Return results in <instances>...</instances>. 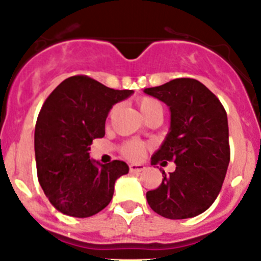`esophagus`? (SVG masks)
I'll return each instance as SVG.
<instances>
[{"instance_id":"34e87169","label":"esophagus","mask_w":261,"mask_h":261,"mask_svg":"<svg viewBox=\"0 0 261 261\" xmlns=\"http://www.w3.org/2000/svg\"><path fill=\"white\" fill-rule=\"evenodd\" d=\"M145 170V166L142 164H131L130 165V171L131 172H142Z\"/></svg>"}]
</instances>
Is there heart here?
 Instances as JSON below:
<instances>
[{
  "instance_id": "1",
  "label": "heart",
  "mask_w": 261,
  "mask_h": 261,
  "mask_svg": "<svg viewBox=\"0 0 261 261\" xmlns=\"http://www.w3.org/2000/svg\"><path fill=\"white\" fill-rule=\"evenodd\" d=\"M139 109L142 112V114L144 116V118H147L148 116H150L154 112L161 111V106L155 99L153 97L144 96L142 99H139L138 101ZM145 145L144 143L139 142V140H130V142L125 143L122 147V153L125 157L130 158V160H139L142 157L143 153H144Z\"/></svg>"
}]
</instances>
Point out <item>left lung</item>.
Listing matches in <instances>:
<instances>
[{"mask_svg": "<svg viewBox=\"0 0 261 261\" xmlns=\"http://www.w3.org/2000/svg\"><path fill=\"white\" fill-rule=\"evenodd\" d=\"M145 94L170 109V130L150 165L174 161V172L162 170V182L147 192L150 208L167 219L204 213L220 192L229 165L228 117L218 97L199 81L176 79Z\"/></svg>", "mask_w": 261, "mask_h": 261, "instance_id": "left-lung-1", "label": "left lung"}]
</instances>
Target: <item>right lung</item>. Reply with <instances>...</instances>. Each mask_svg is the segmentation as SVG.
Returning <instances> with one entry per match:
<instances>
[{"mask_svg":"<svg viewBox=\"0 0 261 261\" xmlns=\"http://www.w3.org/2000/svg\"><path fill=\"white\" fill-rule=\"evenodd\" d=\"M133 94L73 75L43 103L35 130L36 165L38 181L59 213L89 218L109 204L114 182L127 174L128 166L117 160L101 165L90 158V145L106 134L112 107Z\"/></svg>","mask_w":261,"mask_h":261,"instance_id":"add662e5","label":"right lung"}]
</instances>
